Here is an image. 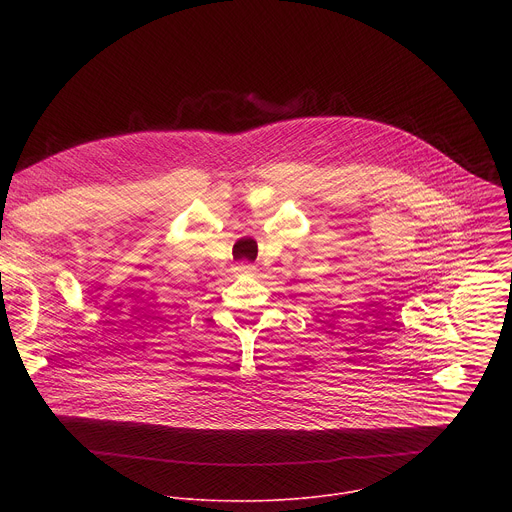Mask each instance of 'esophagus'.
Returning a JSON list of instances; mask_svg holds the SVG:
<instances>
[{"instance_id": "obj_1", "label": "esophagus", "mask_w": 512, "mask_h": 512, "mask_svg": "<svg viewBox=\"0 0 512 512\" xmlns=\"http://www.w3.org/2000/svg\"><path fill=\"white\" fill-rule=\"evenodd\" d=\"M237 271L251 275V273H255V265H253V263H239V265H237Z\"/></svg>"}]
</instances>
